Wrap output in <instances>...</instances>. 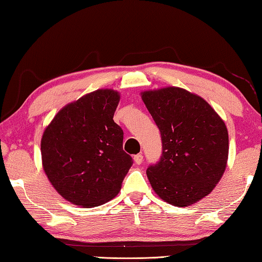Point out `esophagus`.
<instances>
[{
  "label": "esophagus",
  "mask_w": 262,
  "mask_h": 262,
  "mask_svg": "<svg viewBox=\"0 0 262 262\" xmlns=\"http://www.w3.org/2000/svg\"><path fill=\"white\" fill-rule=\"evenodd\" d=\"M134 162H135V164H137V165H140V164L143 162V156H142L141 154L135 155V156H134Z\"/></svg>",
  "instance_id": "34e87169"
}]
</instances>
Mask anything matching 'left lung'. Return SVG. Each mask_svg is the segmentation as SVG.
Instances as JSON below:
<instances>
[{
    "label": "left lung",
    "instance_id": "1",
    "mask_svg": "<svg viewBox=\"0 0 262 262\" xmlns=\"http://www.w3.org/2000/svg\"><path fill=\"white\" fill-rule=\"evenodd\" d=\"M161 132L163 152L147 168L152 189L164 201L187 207L207 196L228 163L229 135L215 110L185 89L141 92Z\"/></svg>",
    "mask_w": 262,
    "mask_h": 262
}]
</instances>
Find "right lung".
<instances>
[{
  "mask_svg": "<svg viewBox=\"0 0 262 262\" xmlns=\"http://www.w3.org/2000/svg\"><path fill=\"white\" fill-rule=\"evenodd\" d=\"M120 95L99 89L60 110L41 139L42 167L62 198L92 208L119 193L133 164L113 120Z\"/></svg>",
  "mask_w": 262,
  "mask_h": 262,
  "instance_id": "obj_1",
  "label": "right lung"
}]
</instances>
